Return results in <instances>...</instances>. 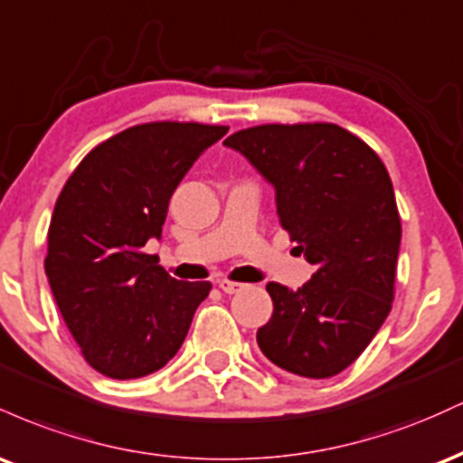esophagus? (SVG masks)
<instances>
[{
	"instance_id": "1",
	"label": "esophagus",
	"mask_w": 463,
	"mask_h": 463,
	"mask_svg": "<svg viewBox=\"0 0 463 463\" xmlns=\"http://www.w3.org/2000/svg\"><path fill=\"white\" fill-rule=\"evenodd\" d=\"M217 285H220V289L224 291V294H237V291H241L243 287H246L241 283H235V280H226V279L217 280Z\"/></svg>"
}]
</instances>
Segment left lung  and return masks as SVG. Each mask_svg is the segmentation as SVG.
Wrapping results in <instances>:
<instances>
[{
  "instance_id": "left-lung-1",
  "label": "left lung",
  "mask_w": 463,
  "mask_h": 463,
  "mask_svg": "<svg viewBox=\"0 0 463 463\" xmlns=\"http://www.w3.org/2000/svg\"><path fill=\"white\" fill-rule=\"evenodd\" d=\"M274 187L280 226L316 272L298 289L268 283L261 353L307 379L346 370L394 300L401 217L385 165L335 124H268L224 141Z\"/></svg>"
}]
</instances>
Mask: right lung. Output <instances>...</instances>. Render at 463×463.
<instances>
[{"label": "right lung", "instance_id": "add662e5", "mask_svg": "<svg viewBox=\"0 0 463 463\" xmlns=\"http://www.w3.org/2000/svg\"><path fill=\"white\" fill-rule=\"evenodd\" d=\"M226 126L154 121L93 147L58 195L45 274L89 365L110 379L161 370L211 283L172 279L143 252L161 239L169 198Z\"/></svg>", "mask_w": 463, "mask_h": 463}]
</instances>
